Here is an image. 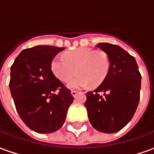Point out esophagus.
<instances>
[{
  "mask_svg": "<svg viewBox=\"0 0 154 154\" xmlns=\"http://www.w3.org/2000/svg\"><path fill=\"white\" fill-rule=\"evenodd\" d=\"M79 93V91H75V90H72L71 91V94L72 95V97H77V94Z\"/></svg>",
  "mask_w": 154,
  "mask_h": 154,
  "instance_id": "obj_1",
  "label": "esophagus"
}]
</instances>
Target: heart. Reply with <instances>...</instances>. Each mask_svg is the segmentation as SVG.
Returning a JSON list of instances; mask_svg holds the SVG:
<instances>
[{
	"mask_svg": "<svg viewBox=\"0 0 154 154\" xmlns=\"http://www.w3.org/2000/svg\"><path fill=\"white\" fill-rule=\"evenodd\" d=\"M50 67L54 76L63 82H69L77 72L78 76L71 81L68 87L85 88L90 83L97 87L103 82L110 71V62L105 52L80 47L65 53L64 58L55 56Z\"/></svg>",
	"mask_w": 154,
	"mask_h": 154,
	"instance_id": "obj_1",
	"label": "heart"
}]
</instances>
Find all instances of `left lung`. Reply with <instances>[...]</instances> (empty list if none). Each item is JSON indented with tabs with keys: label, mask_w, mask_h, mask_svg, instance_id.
Returning <instances> with one entry per match:
<instances>
[{
	"label": "left lung",
	"mask_w": 154,
	"mask_h": 154,
	"mask_svg": "<svg viewBox=\"0 0 154 154\" xmlns=\"http://www.w3.org/2000/svg\"><path fill=\"white\" fill-rule=\"evenodd\" d=\"M97 48L110 58L107 77L85 102L91 125L100 132H117L130 121L140 99L141 74L134 57L116 44L99 43Z\"/></svg>",
	"instance_id": "8db88e82"
}]
</instances>
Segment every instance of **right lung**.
<instances>
[{"label": "right lung", "instance_id": "right-lung-1", "mask_svg": "<svg viewBox=\"0 0 154 154\" xmlns=\"http://www.w3.org/2000/svg\"><path fill=\"white\" fill-rule=\"evenodd\" d=\"M63 49L48 45L26 48L11 67L9 86L15 109L26 126L39 134L60 129L73 101L71 91L51 70L52 59Z\"/></svg>", "mask_w": 154, "mask_h": 154}]
</instances>
